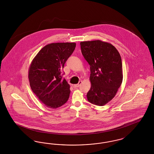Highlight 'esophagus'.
<instances>
[{
	"label": "esophagus",
	"mask_w": 154,
	"mask_h": 154,
	"mask_svg": "<svg viewBox=\"0 0 154 154\" xmlns=\"http://www.w3.org/2000/svg\"><path fill=\"white\" fill-rule=\"evenodd\" d=\"M81 83H82V81H80L77 84H75V85H74V87H75V88H77V87H79L80 86V85L81 84Z\"/></svg>",
	"instance_id": "esophagus-1"
}]
</instances>
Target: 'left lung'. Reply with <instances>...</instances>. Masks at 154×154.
Instances as JSON below:
<instances>
[{"label":"left lung","instance_id":"1","mask_svg":"<svg viewBox=\"0 0 154 154\" xmlns=\"http://www.w3.org/2000/svg\"><path fill=\"white\" fill-rule=\"evenodd\" d=\"M82 55L90 65L91 87L87 93L90 103L102 106L117 92L122 79V60L116 48L101 40L80 43Z\"/></svg>","mask_w":154,"mask_h":154}]
</instances>
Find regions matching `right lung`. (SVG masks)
Returning a JSON list of instances; mask_svg holds the SVG:
<instances>
[{
    "label": "right lung",
    "mask_w": 154,
    "mask_h": 154,
    "mask_svg": "<svg viewBox=\"0 0 154 154\" xmlns=\"http://www.w3.org/2000/svg\"><path fill=\"white\" fill-rule=\"evenodd\" d=\"M75 46V43L47 44L32 61L28 72L30 88L48 108L62 106L69 97L70 85L62 79V70Z\"/></svg>",
    "instance_id": "obj_1"
}]
</instances>
